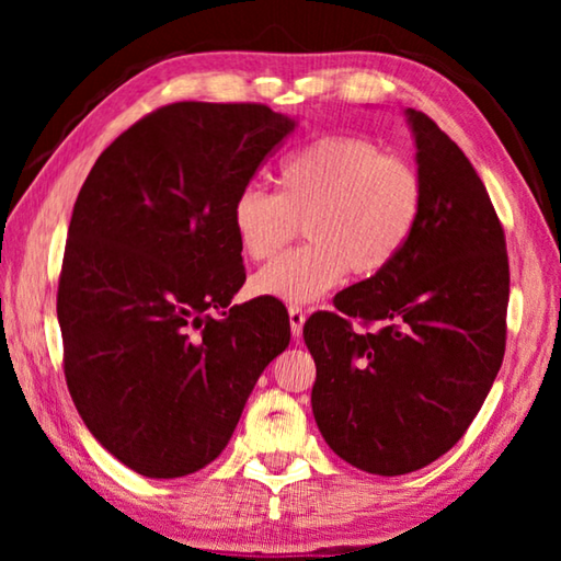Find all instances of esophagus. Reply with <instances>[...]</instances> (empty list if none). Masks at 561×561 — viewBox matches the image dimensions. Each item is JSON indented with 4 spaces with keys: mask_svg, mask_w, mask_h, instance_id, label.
Segmentation results:
<instances>
[{
    "mask_svg": "<svg viewBox=\"0 0 561 561\" xmlns=\"http://www.w3.org/2000/svg\"><path fill=\"white\" fill-rule=\"evenodd\" d=\"M304 321H307V311H304L301 307H289V327H291V336L294 339L301 336Z\"/></svg>",
    "mask_w": 561,
    "mask_h": 561,
    "instance_id": "esophagus-1",
    "label": "esophagus"
}]
</instances>
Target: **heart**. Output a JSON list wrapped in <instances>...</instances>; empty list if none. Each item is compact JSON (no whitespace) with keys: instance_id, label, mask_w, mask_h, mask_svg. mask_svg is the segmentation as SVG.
Here are the masks:
<instances>
[{"instance_id":"1","label":"heart","mask_w":561,"mask_h":561,"mask_svg":"<svg viewBox=\"0 0 561 561\" xmlns=\"http://www.w3.org/2000/svg\"><path fill=\"white\" fill-rule=\"evenodd\" d=\"M425 205L417 168L374 140L324 136L279 163L277 193L244 187L230 207L234 240L250 260L277 254L304 227L309 244L282 254L250 282L254 297L309 304L346 279L376 277L401 257Z\"/></svg>"}]
</instances>
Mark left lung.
Instances as JSON below:
<instances>
[{
	"label": "left lung",
	"mask_w": 561,
	"mask_h": 561,
	"mask_svg": "<svg viewBox=\"0 0 561 561\" xmlns=\"http://www.w3.org/2000/svg\"><path fill=\"white\" fill-rule=\"evenodd\" d=\"M425 185L421 222L391 267L304 324L311 411L339 458L371 474L421 470L468 431L505 356V232L462 150L405 108ZM376 323L356 335L350 319Z\"/></svg>",
	"instance_id": "1"
}]
</instances>
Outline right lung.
Segmentation results:
<instances>
[{"instance_id": "add662e5", "label": "right lung", "mask_w": 561, "mask_h": 561, "mask_svg": "<svg viewBox=\"0 0 561 561\" xmlns=\"http://www.w3.org/2000/svg\"><path fill=\"white\" fill-rule=\"evenodd\" d=\"M297 123L260 103H170L121 133L76 197L56 299L66 383L138 474L213 462L289 346L279 304L230 307L244 284L230 207Z\"/></svg>"}]
</instances>
